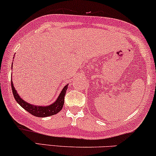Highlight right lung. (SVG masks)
<instances>
[{
	"label": "right lung",
	"instance_id": "right-lung-1",
	"mask_svg": "<svg viewBox=\"0 0 156 156\" xmlns=\"http://www.w3.org/2000/svg\"><path fill=\"white\" fill-rule=\"evenodd\" d=\"M68 85H66L65 87L62 88V91L60 92V95L57 98V100L54 103L50 104L49 106H37L33 105V104L27 103V101H23L19 94L16 90L14 86H13V81L11 80V88H12V91L13 96L17 103L20 105L21 107L23 108L26 111H27L29 113H30L32 115L37 117H50V116L55 115L58 114L59 112L62 109V106L64 104V98L65 95L68 88Z\"/></svg>",
	"mask_w": 156,
	"mask_h": 156
}]
</instances>
